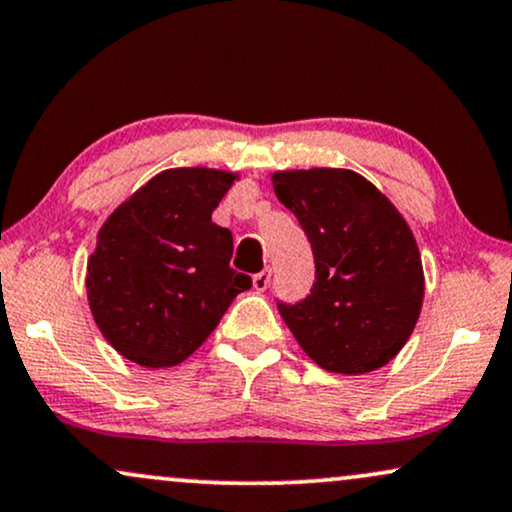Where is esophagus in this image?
Segmentation results:
<instances>
[{
  "mask_svg": "<svg viewBox=\"0 0 512 512\" xmlns=\"http://www.w3.org/2000/svg\"><path fill=\"white\" fill-rule=\"evenodd\" d=\"M269 283H271V269H264L260 274L252 276V286H255L257 293H264V290L269 288Z\"/></svg>",
  "mask_w": 512,
  "mask_h": 512,
  "instance_id": "obj_1",
  "label": "esophagus"
}]
</instances>
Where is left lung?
Returning a JSON list of instances; mask_svg holds the SVG:
<instances>
[{
	"instance_id": "1",
	"label": "left lung",
	"mask_w": 512,
	"mask_h": 512,
	"mask_svg": "<svg viewBox=\"0 0 512 512\" xmlns=\"http://www.w3.org/2000/svg\"><path fill=\"white\" fill-rule=\"evenodd\" d=\"M276 198L314 252L304 300H278L304 352L331 373L385 366L411 338L423 307V264L409 224L371 181L352 170L276 172Z\"/></svg>"
}]
</instances>
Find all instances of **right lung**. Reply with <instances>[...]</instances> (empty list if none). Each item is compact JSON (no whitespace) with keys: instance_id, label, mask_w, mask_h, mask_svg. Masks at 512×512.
I'll list each match as a JSON object with an SVG mask.
<instances>
[{"instance_id":"1","label":"right lung","mask_w":512,"mask_h":512,"mask_svg":"<svg viewBox=\"0 0 512 512\" xmlns=\"http://www.w3.org/2000/svg\"><path fill=\"white\" fill-rule=\"evenodd\" d=\"M236 174L177 167L125 200L96 238L87 297L103 338L146 368L177 366L252 286L229 267L234 236L212 212Z\"/></svg>"}]
</instances>
